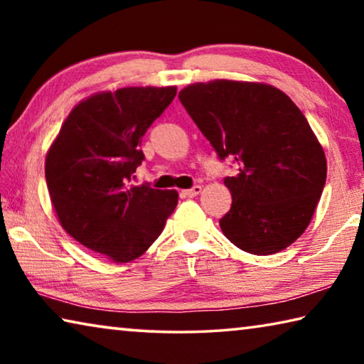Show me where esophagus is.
Masks as SVG:
<instances>
[{
  "instance_id": "34e87169",
  "label": "esophagus",
  "mask_w": 364,
  "mask_h": 364,
  "mask_svg": "<svg viewBox=\"0 0 364 364\" xmlns=\"http://www.w3.org/2000/svg\"><path fill=\"white\" fill-rule=\"evenodd\" d=\"M200 191H202V186H199V184H197V186H193L191 189L183 191V196L184 197H196V196L200 194Z\"/></svg>"
}]
</instances>
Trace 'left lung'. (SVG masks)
I'll use <instances>...</instances> for the list:
<instances>
[{"instance_id":"obj_1","label":"left lung","mask_w":364,"mask_h":364,"mask_svg":"<svg viewBox=\"0 0 364 364\" xmlns=\"http://www.w3.org/2000/svg\"><path fill=\"white\" fill-rule=\"evenodd\" d=\"M181 104L220 160L232 196L220 228L254 255L276 254L310 225L326 184V157L305 115L274 86L215 80L180 91Z\"/></svg>"}]
</instances>
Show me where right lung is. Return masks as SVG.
Returning <instances> with one entry per match:
<instances>
[{"label":"right lung","instance_id":"add662e5","mask_svg":"<svg viewBox=\"0 0 364 364\" xmlns=\"http://www.w3.org/2000/svg\"><path fill=\"white\" fill-rule=\"evenodd\" d=\"M176 96V86L120 88L73 107L49 147L45 175L64 230L117 263L151 247L178 204L176 191L133 186L141 138Z\"/></svg>","mask_w":364,"mask_h":364}]
</instances>
